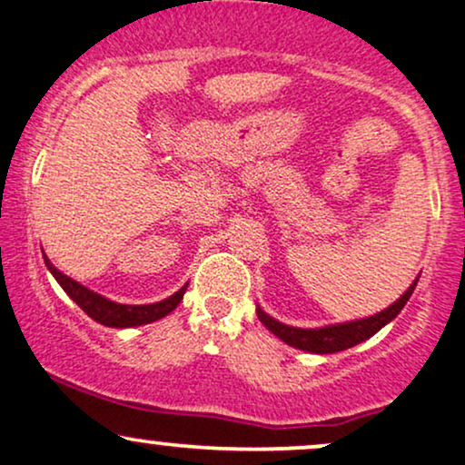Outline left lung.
<instances>
[{
  "label": "left lung",
  "instance_id": "8db88e82",
  "mask_svg": "<svg viewBox=\"0 0 465 465\" xmlns=\"http://www.w3.org/2000/svg\"><path fill=\"white\" fill-rule=\"evenodd\" d=\"M416 285H418V278L394 304H390V307L381 311V313L370 315V318H363V320L343 322V324L322 326V329H296V326H287L282 324V322L270 318V315H267L261 307H256V315H259L261 324H263L267 331L274 332L276 337H281V340L289 343V346L298 348V351L315 352V354H331V352L346 351V348H352L357 346V343L370 340L374 332H379L385 324H390V322L394 320L402 311V307L409 302V298H411Z\"/></svg>",
  "mask_w": 465,
  "mask_h": 465
}]
</instances>
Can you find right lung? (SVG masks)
<instances>
[{"instance_id": "obj_1", "label": "right lung", "mask_w": 465, "mask_h": 465, "mask_svg": "<svg viewBox=\"0 0 465 465\" xmlns=\"http://www.w3.org/2000/svg\"><path fill=\"white\" fill-rule=\"evenodd\" d=\"M43 259H45L47 270L52 272L54 278H56L58 285L64 289V293H67V296L74 300V302L78 304V307L84 311L89 318L100 322V324H104V326H113V329H130V326L150 324V322L165 318L167 313H172V311L178 307L180 300H183V296H184V292H187V285H184L183 289H178L173 296L161 300V302L119 304V302H113V300L100 296V293L91 292V289H86L84 285H80V282H75L74 278L64 276L63 272L56 270V267L49 263V259L45 254H43Z\"/></svg>"}]
</instances>
